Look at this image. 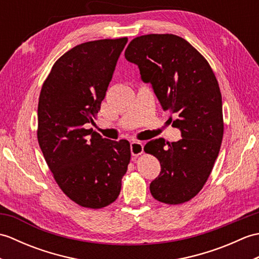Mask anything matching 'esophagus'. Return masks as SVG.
Masks as SVG:
<instances>
[{
    "label": "esophagus",
    "instance_id": "esophagus-1",
    "mask_svg": "<svg viewBox=\"0 0 259 259\" xmlns=\"http://www.w3.org/2000/svg\"><path fill=\"white\" fill-rule=\"evenodd\" d=\"M130 150L131 155L134 157H138L144 153V146H142V142L140 141H133L130 145Z\"/></svg>",
    "mask_w": 259,
    "mask_h": 259
}]
</instances>
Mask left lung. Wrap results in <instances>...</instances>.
I'll list each match as a JSON object with an SVG mask.
<instances>
[{
    "mask_svg": "<svg viewBox=\"0 0 259 259\" xmlns=\"http://www.w3.org/2000/svg\"><path fill=\"white\" fill-rule=\"evenodd\" d=\"M124 57L152 84L163 110L178 114L172 125L183 137L171 144L159 138L145 146L161 166L150 184L151 195L168 205L189 201L206 184L222 146L223 102L216 75L189 42L175 34L137 36Z\"/></svg>",
    "mask_w": 259,
    "mask_h": 259,
    "instance_id": "8db88e82",
    "label": "left lung"
}]
</instances>
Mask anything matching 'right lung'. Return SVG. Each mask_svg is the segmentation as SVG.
Returning a JSON list of instances; mask_svg holds the SVG:
<instances>
[{
	"label": "right lung",
	"instance_id": "obj_1",
	"mask_svg": "<svg viewBox=\"0 0 259 259\" xmlns=\"http://www.w3.org/2000/svg\"><path fill=\"white\" fill-rule=\"evenodd\" d=\"M128 37L76 46L53 64L37 106V141L65 195L81 207L100 209L117 199L130 162V144L92 129Z\"/></svg>",
	"mask_w": 259,
	"mask_h": 259
}]
</instances>
